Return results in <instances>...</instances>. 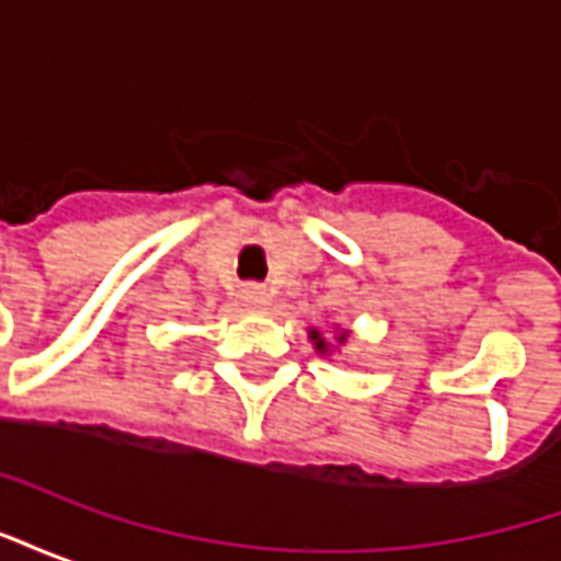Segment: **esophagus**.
Masks as SVG:
<instances>
[{"mask_svg": "<svg viewBox=\"0 0 561 561\" xmlns=\"http://www.w3.org/2000/svg\"><path fill=\"white\" fill-rule=\"evenodd\" d=\"M240 300H243L245 309H267L270 306V294L264 285H257V282H249L243 285V291H240Z\"/></svg>", "mask_w": 561, "mask_h": 561, "instance_id": "34e87169", "label": "esophagus"}]
</instances>
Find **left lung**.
Returning <instances> with one entry per match:
<instances>
[{"instance_id":"8db88e82","label":"left lung","mask_w":561,"mask_h":561,"mask_svg":"<svg viewBox=\"0 0 561 561\" xmlns=\"http://www.w3.org/2000/svg\"><path fill=\"white\" fill-rule=\"evenodd\" d=\"M312 340H318V330H316V333H312ZM318 348L324 352V342H321V340H318Z\"/></svg>"}]
</instances>
